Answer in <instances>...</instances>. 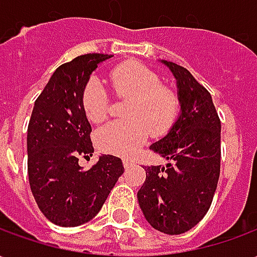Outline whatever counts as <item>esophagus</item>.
Here are the masks:
<instances>
[{
	"mask_svg": "<svg viewBox=\"0 0 257 257\" xmlns=\"http://www.w3.org/2000/svg\"><path fill=\"white\" fill-rule=\"evenodd\" d=\"M122 164H123V168H125V169H128V168H131L132 165H134L135 162L131 161V160H128V158H125V160L122 161Z\"/></svg>",
	"mask_w": 257,
	"mask_h": 257,
	"instance_id": "esophagus-1",
	"label": "esophagus"
}]
</instances>
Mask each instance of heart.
Returning <instances> with one entry per match:
<instances>
[{"label": "heart", "instance_id": "heart-1", "mask_svg": "<svg viewBox=\"0 0 257 257\" xmlns=\"http://www.w3.org/2000/svg\"><path fill=\"white\" fill-rule=\"evenodd\" d=\"M118 97H132L128 121H112L96 134V143L104 153L129 157L154 135L167 134L180 111L179 96L162 86L158 74L136 62L115 66L110 74ZM82 106L89 121L103 122L110 111V95L100 79L92 77L82 92Z\"/></svg>", "mask_w": 257, "mask_h": 257}]
</instances>
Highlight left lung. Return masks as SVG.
<instances>
[{
  "label": "left lung",
  "instance_id": "8db88e82",
  "mask_svg": "<svg viewBox=\"0 0 257 257\" xmlns=\"http://www.w3.org/2000/svg\"><path fill=\"white\" fill-rule=\"evenodd\" d=\"M178 84L180 115L165 138L150 146L167 167H146L138 201L158 231L178 235L206 215L220 175V119L212 96L187 68L162 60Z\"/></svg>",
  "mask_w": 257,
  "mask_h": 257
}]
</instances>
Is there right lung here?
<instances>
[{"label": "right lung", "instance_id": "1", "mask_svg": "<svg viewBox=\"0 0 257 257\" xmlns=\"http://www.w3.org/2000/svg\"><path fill=\"white\" fill-rule=\"evenodd\" d=\"M111 56L88 53L59 66L34 103L27 128L29 182L38 208L58 226L93 219L123 173L114 156L103 154L88 171L78 165L79 157L93 153L82 92L97 64Z\"/></svg>", "mask_w": 257, "mask_h": 257}]
</instances>
